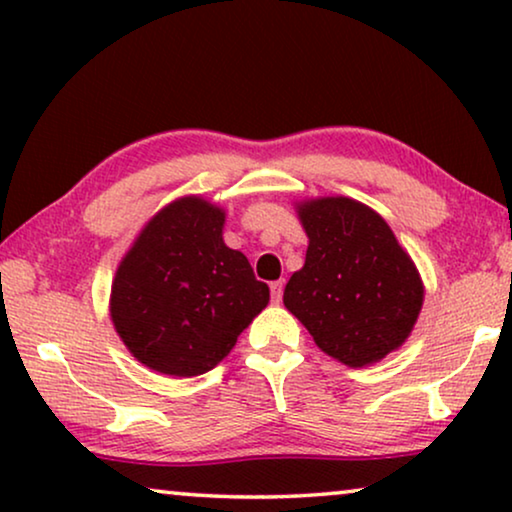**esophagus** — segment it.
<instances>
[{"instance_id":"obj_1","label":"esophagus","mask_w":512,"mask_h":512,"mask_svg":"<svg viewBox=\"0 0 512 512\" xmlns=\"http://www.w3.org/2000/svg\"><path fill=\"white\" fill-rule=\"evenodd\" d=\"M270 291H272V300H275V303H279V300H282V296H284V282H282V279L272 282L270 284Z\"/></svg>"}]
</instances>
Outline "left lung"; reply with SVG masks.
I'll return each mask as SVG.
<instances>
[{"label":"left lung","instance_id":"obj_1","mask_svg":"<svg viewBox=\"0 0 512 512\" xmlns=\"http://www.w3.org/2000/svg\"><path fill=\"white\" fill-rule=\"evenodd\" d=\"M296 214L307 254L284 289L286 310L349 368L396 352L422 312L424 282L389 223L345 195L300 200Z\"/></svg>","mask_w":512,"mask_h":512}]
</instances>
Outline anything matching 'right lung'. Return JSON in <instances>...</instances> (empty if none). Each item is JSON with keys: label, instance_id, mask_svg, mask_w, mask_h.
Masks as SVG:
<instances>
[{"label": "right lung", "instance_id": "right-lung-1", "mask_svg": "<svg viewBox=\"0 0 512 512\" xmlns=\"http://www.w3.org/2000/svg\"><path fill=\"white\" fill-rule=\"evenodd\" d=\"M223 226L226 209L184 195L144 223L118 263L109 317L128 352L160 375L212 370L268 305V284L223 242Z\"/></svg>", "mask_w": 512, "mask_h": 512}]
</instances>
